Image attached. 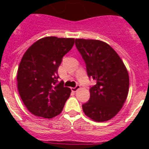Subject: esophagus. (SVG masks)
I'll list each match as a JSON object with an SVG mask.
<instances>
[{
    "mask_svg": "<svg viewBox=\"0 0 149 149\" xmlns=\"http://www.w3.org/2000/svg\"><path fill=\"white\" fill-rule=\"evenodd\" d=\"M80 88H81L80 84H77L74 88H72V92H77L78 89H80Z\"/></svg>",
    "mask_w": 149,
    "mask_h": 149,
    "instance_id": "esophagus-1",
    "label": "esophagus"
}]
</instances>
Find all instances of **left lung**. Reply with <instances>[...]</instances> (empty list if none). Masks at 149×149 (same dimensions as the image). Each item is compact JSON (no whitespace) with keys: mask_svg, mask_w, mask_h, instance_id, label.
Returning <instances> with one entry per match:
<instances>
[{"mask_svg":"<svg viewBox=\"0 0 149 149\" xmlns=\"http://www.w3.org/2000/svg\"><path fill=\"white\" fill-rule=\"evenodd\" d=\"M75 45L86 65L91 86L90 98L82 104L85 115L97 122L106 121L120 110L128 93L129 77L118 54L106 43L76 39Z\"/></svg>","mask_w":149,"mask_h":149,"instance_id":"left-lung-1","label":"left lung"}]
</instances>
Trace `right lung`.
Here are the masks:
<instances>
[{
	"instance_id": "obj_1",
	"label": "right lung",
	"mask_w": 149,
	"mask_h": 149,
	"mask_svg": "<svg viewBox=\"0 0 149 149\" xmlns=\"http://www.w3.org/2000/svg\"><path fill=\"white\" fill-rule=\"evenodd\" d=\"M73 45V38L45 37L23 56L17 71V88L23 103L33 115L50 119L61 112L71 89L58 81V68Z\"/></svg>"
}]
</instances>
